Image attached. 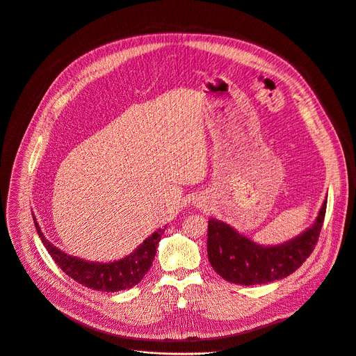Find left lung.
Here are the masks:
<instances>
[{"mask_svg":"<svg viewBox=\"0 0 356 356\" xmlns=\"http://www.w3.org/2000/svg\"><path fill=\"white\" fill-rule=\"evenodd\" d=\"M327 211V199L314 224L304 233L278 245H260L224 221L210 218L207 255L214 271L240 285L267 284L298 270L314 251Z\"/></svg>","mask_w":356,"mask_h":356,"instance_id":"1","label":"left lung"}]
</instances>
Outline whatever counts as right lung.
<instances>
[{
  "mask_svg": "<svg viewBox=\"0 0 356 356\" xmlns=\"http://www.w3.org/2000/svg\"><path fill=\"white\" fill-rule=\"evenodd\" d=\"M34 224L47 251L63 273L85 286L95 291H104V293H116V291L120 289L132 288L142 281L145 274L152 267L157 244L166 229L156 230L132 254L126 255L122 260L111 263H96L63 252L45 238L35 216Z\"/></svg>",
  "mask_w": 356,
  "mask_h": 356,
  "instance_id": "obj_1",
  "label": "right lung"
}]
</instances>
